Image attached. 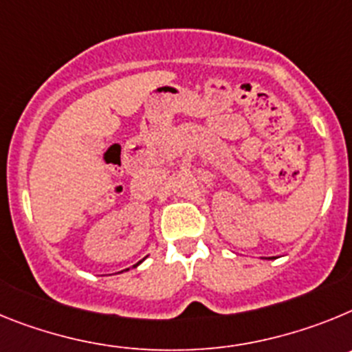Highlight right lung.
<instances>
[{"label": "right lung", "instance_id": "1", "mask_svg": "<svg viewBox=\"0 0 352 352\" xmlns=\"http://www.w3.org/2000/svg\"><path fill=\"white\" fill-rule=\"evenodd\" d=\"M138 264H142V261H140V262H138ZM138 264H136V265H138Z\"/></svg>", "mask_w": 352, "mask_h": 352}]
</instances>
